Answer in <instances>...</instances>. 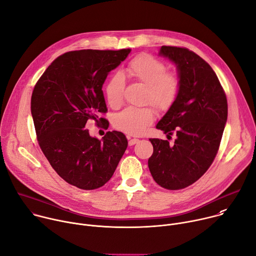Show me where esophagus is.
Segmentation results:
<instances>
[{
	"mask_svg": "<svg viewBox=\"0 0 256 256\" xmlns=\"http://www.w3.org/2000/svg\"><path fill=\"white\" fill-rule=\"evenodd\" d=\"M138 142V138H128V144H130V146H134V144H136Z\"/></svg>",
	"mask_w": 256,
	"mask_h": 256,
	"instance_id": "obj_1",
	"label": "esophagus"
}]
</instances>
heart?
Returning a JSON list of instances; mask_svg holds the SVG:
<instances>
[{
    "mask_svg": "<svg viewBox=\"0 0 256 256\" xmlns=\"http://www.w3.org/2000/svg\"><path fill=\"white\" fill-rule=\"evenodd\" d=\"M126 77L144 86V100L150 102L159 112H167L177 100L181 82L177 74L166 72V66L148 54H140L132 58L124 70ZM124 82L120 74L108 78L105 95L108 104L114 108L122 102ZM155 118L152 106L128 107L114 118L116 128L128 134H140Z\"/></svg>",
    "mask_w": 256,
    "mask_h": 256,
    "instance_id": "1",
    "label": "heart"
}]
</instances>
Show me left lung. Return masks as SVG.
<instances>
[{
	"label": "left lung",
	"instance_id": "8db88e82",
	"mask_svg": "<svg viewBox=\"0 0 256 256\" xmlns=\"http://www.w3.org/2000/svg\"><path fill=\"white\" fill-rule=\"evenodd\" d=\"M160 54L177 66L181 89L156 128L177 138L173 144L150 138L154 151L148 166L160 186L177 190L194 184L212 165L227 122L228 104L216 72L196 52L163 46Z\"/></svg>",
	"mask_w": 256,
	"mask_h": 256
}]
</instances>
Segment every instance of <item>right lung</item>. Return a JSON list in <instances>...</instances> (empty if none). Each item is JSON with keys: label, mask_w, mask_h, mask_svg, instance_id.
I'll return each mask as SVG.
<instances>
[{"label": "right lung", "mask_w": 256, "mask_h": 256, "mask_svg": "<svg viewBox=\"0 0 256 256\" xmlns=\"http://www.w3.org/2000/svg\"><path fill=\"white\" fill-rule=\"evenodd\" d=\"M130 50L68 52L48 66L34 86L31 114L40 147L54 171L78 188L103 186L128 147L122 132H107L100 140L85 126L91 120L108 128V120L99 118L107 112L102 85Z\"/></svg>", "instance_id": "add662e5"}]
</instances>
